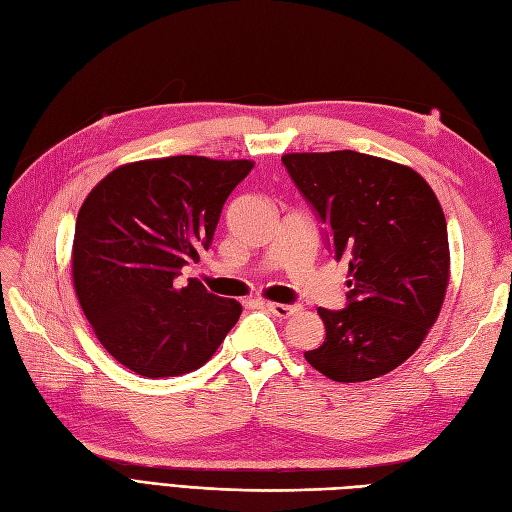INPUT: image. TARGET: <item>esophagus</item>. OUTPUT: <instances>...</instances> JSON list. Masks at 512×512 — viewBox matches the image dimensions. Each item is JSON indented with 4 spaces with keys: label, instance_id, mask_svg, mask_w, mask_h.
<instances>
[{
    "label": "esophagus",
    "instance_id": "34e87169",
    "mask_svg": "<svg viewBox=\"0 0 512 512\" xmlns=\"http://www.w3.org/2000/svg\"><path fill=\"white\" fill-rule=\"evenodd\" d=\"M267 309L277 318H290L299 312V305H286V303H267Z\"/></svg>",
    "mask_w": 512,
    "mask_h": 512
}]
</instances>
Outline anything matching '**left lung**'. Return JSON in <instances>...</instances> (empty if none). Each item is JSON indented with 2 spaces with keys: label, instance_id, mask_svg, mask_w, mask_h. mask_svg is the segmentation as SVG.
Instances as JSON below:
<instances>
[{
  "label": "left lung",
  "instance_id": "8db88e82",
  "mask_svg": "<svg viewBox=\"0 0 512 512\" xmlns=\"http://www.w3.org/2000/svg\"><path fill=\"white\" fill-rule=\"evenodd\" d=\"M294 185L348 262V307L318 314L327 329L307 363L335 382L389 374L438 320L451 277L444 211L414 168L359 151L286 153Z\"/></svg>",
  "mask_w": 512,
  "mask_h": 512
}]
</instances>
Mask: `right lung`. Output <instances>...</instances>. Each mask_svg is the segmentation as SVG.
I'll return each instance as SVG.
<instances>
[{
    "label": "right lung",
    "instance_id": "add662e5",
    "mask_svg": "<svg viewBox=\"0 0 512 512\" xmlns=\"http://www.w3.org/2000/svg\"><path fill=\"white\" fill-rule=\"evenodd\" d=\"M250 160L173 156L123 164L85 198L72 243V282L106 352L145 378L203 367L241 316V303L179 269L209 250Z\"/></svg>",
    "mask_w": 512,
    "mask_h": 512
}]
</instances>
